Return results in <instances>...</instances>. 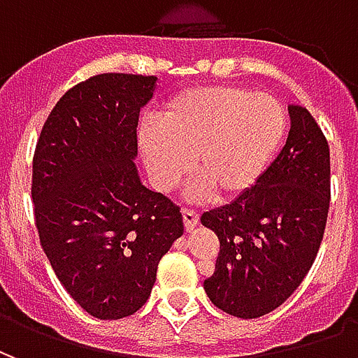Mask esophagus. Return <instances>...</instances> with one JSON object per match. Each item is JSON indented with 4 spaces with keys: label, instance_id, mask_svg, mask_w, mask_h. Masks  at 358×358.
Wrapping results in <instances>:
<instances>
[{
    "label": "esophagus",
    "instance_id": "1",
    "mask_svg": "<svg viewBox=\"0 0 358 358\" xmlns=\"http://www.w3.org/2000/svg\"><path fill=\"white\" fill-rule=\"evenodd\" d=\"M182 218H184L186 230H194L197 222H199V215L194 209H182Z\"/></svg>",
    "mask_w": 358,
    "mask_h": 358
}]
</instances>
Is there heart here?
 Returning a JSON list of instances; mask_svg holds the SVG:
<instances>
[{
    "mask_svg": "<svg viewBox=\"0 0 358 358\" xmlns=\"http://www.w3.org/2000/svg\"><path fill=\"white\" fill-rule=\"evenodd\" d=\"M285 130L287 115L276 97L207 86L172 97L157 117V130L140 134V151L159 192L178 186L192 161V195L232 199L263 176Z\"/></svg>",
    "mask_w": 358,
    "mask_h": 358,
    "instance_id": "b5f03b06",
    "label": "heart"
}]
</instances>
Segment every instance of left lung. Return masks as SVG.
<instances>
[{
	"label": "left lung",
	"instance_id": "left-lung-1",
	"mask_svg": "<svg viewBox=\"0 0 358 358\" xmlns=\"http://www.w3.org/2000/svg\"><path fill=\"white\" fill-rule=\"evenodd\" d=\"M287 110L289 136L255 186L201 215L220 241L205 292L215 307L238 318L268 315L299 287L328 220V141L305 107Z\"/></svg>",
	"mask_w": 358,
	"mask_h": 358
}]
</instances>
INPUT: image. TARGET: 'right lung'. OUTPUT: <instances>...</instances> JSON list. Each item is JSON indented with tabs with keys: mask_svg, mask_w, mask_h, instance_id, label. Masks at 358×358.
I'll list each match as a JSON object with an SVG mask.
<instances>
[{
	"mask_svg": "<svg viewBox=\"0 0 358 358\" xmlns=\"http://www.w3.org/2000/svg\"><path fill=\"white\" fill-rule=\"evenodd\" d=\"M157 76L105 73L66 92L36 143L32 201L43 253L88 315L140 310L157 266L184 234L178 205L141 184L140 109Z\"/></svg>",
	"mask_w": 358,
	"mask_h": 358,
	"instance_id": "right-lung-1",
	"label": "right lung"
}]
</instances>
